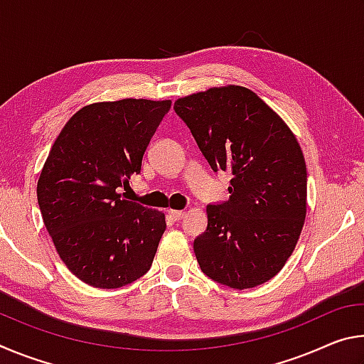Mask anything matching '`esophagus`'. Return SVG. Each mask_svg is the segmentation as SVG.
<instances>
[{
  "label": "esophagus",
  "instance_id": "obj_1",
  "mask_svg": "<svg viewBox=\"0 0 364 364\" xmlns=\"http://www.w3.org/2000/svg\"><path fill=\"white\" fill-rule=\"evenodd\" d=\"M168 215H170V217L173 218L175 221H178V220L184 218V215H186V213H184L183 210H171V208H170V210H168Z\"/></svg>",
  "mask_w": 364,
  "mask_h": 364
}]
</instances>
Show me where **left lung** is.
Listing matches in <instances>:
<instances>
[{"label":"left lung","instance_id":"8db88e82","mask_svg":"<svg viewBox=\"0 0 364 364\" xmlns=\"http://www.w3.org/2000/svg\"><path fill=\"white\" fill-rule=\"evenodd\" d=\"M175 112L213 171H230V199L207 205L194 254L231 289L269 281L292 255L306 215V165L284 120L244 86L180 97Z\"/></svg>","mask_w":364,"mask_h":364}]
</instances>
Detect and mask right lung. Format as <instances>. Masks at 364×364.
Wrapping results in <instances>:
<instances>
[{
  "label": "right lung",
  "instance_id": "right-lung-1",
  "mask_svg": "<svg viewBox=\"0 0 364 364\" xmlns=\"http://www.w3.org/2000/svg\"><path fill=\"white\" fill-rule=\"evenodd\" d=\"M171 101L120 100L80 109L41 170L36 196L59 257L97 289L130 284L149 271L165 215L123 199Z\"/></svg>",
  "mask_w": 364,
  "mask_h": 364
}]
</instances>
